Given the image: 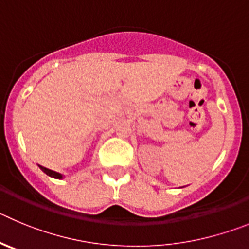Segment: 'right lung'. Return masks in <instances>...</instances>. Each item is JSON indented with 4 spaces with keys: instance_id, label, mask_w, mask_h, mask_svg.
I'll return each mask as SVG.
<instances>
[{
    "instance_id": "obj_1",
    "label": "right lung",
    "mask_w": 249,
    "mask_h": 249,
    "mask_svg": "<svg viewBox=\"0 0 249 249\" xmlns=\"http://www.w3.org/2000/svg\"><path fill=\"white\" fill-rule=\"evenodd\" d=\"M39 168L45 173V174L49 175V177H52V178H54V179H63L64 178L63 174H60V173H58V172H54V170L48 169V168H45V166L39 165Z\"/></svg>"
}]
</instances>
